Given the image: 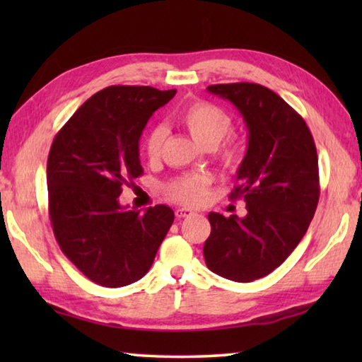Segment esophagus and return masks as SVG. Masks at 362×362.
Wrapping results in <instances>:
<instances>
[{
	"mask_svg": "<svg viewBox=\"0 0 362 362\" xmlns=\"http://www.w3.org/2000/svg\"><path fill=\"white\" fill-rule=\"evenodd\" d=\"M193 211L192 209H187V207H179V209H175V217L177 218H183V217H188L192 216Z\"/></svg>",
	"mask_w": 362,
	"mask_h": 362,
	"instance_id": "1",
	"label": "esophagus"
}]
</instances>
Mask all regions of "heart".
<instances>
[{"instance_id":"obj_1","label":"heart","mask_w":362,"mask_h":362,"mask_svg":"<svg viewBox=\"0 0 362 362\" xmlns=\"http://www.w3.org/2000/svg\"><path fill=\"white\" fill-rule=\"evenodd\" d=\"M180 124L185 127L187 132L193 137V140L203 148L212 150L222 142V139L228 134L231 127L230 115L214 103L196 100L183 107L177 115ZM168 132L163 126L151 127L145 137L144 148L146 156L150 159H156L161 155L163 145L166 142ZM217 156L223 166L233 168L240 163L241 148L236 142H225L222 146H217ZM211 179L204 174H192L183 175L174 180L169 187L170 198L179 201L182 204L194 206L199 204L206 198L207 187Z\"/></svg>"}]
</instances>
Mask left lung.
<instances>
[{
  "label": "left lung",
  "mask_w": 362,
  "mask_h": 362,
  "mask_svg": "<svg viewBox=\"0 0 362 362\" xmlns=\"http://www.w3.org/2000/svg\"><path fill=\"white\" fill-rule=\"evenodd\" d=\"M207 90L231 102L246 122L247 150L230 198L246 201L247 216H207L204 260L218 276L250 283L278 268L308 230L320 201L315 140L302 116L265 86L214 84Z\"/></svg>",
  "instance_id": "1"
}]
</instances>
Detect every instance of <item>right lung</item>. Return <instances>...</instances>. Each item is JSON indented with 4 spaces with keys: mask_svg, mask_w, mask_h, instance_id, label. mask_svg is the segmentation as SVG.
<instances>
[{
    "mask_svg": "<svg viewBox=\"0 0 362 362\" xmlns=\"http://www.w3.org/2000/svg\"><path fill=\"white\" fill-rule=\"evenodd\" d=\"M177 90L108 86L79 107L47 158L49 217L62 252L105 287L132 284L148 272L174 222L169 206L144 214L119 204L122 185L142 175L139 140Z\"/></svg>",
    "mask_w": 362,
    "mask_h": 362,
    "instance_id": "obj_1",
    "label": "right lung"
}]
</instances>
